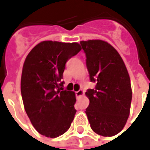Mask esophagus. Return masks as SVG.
<instances>
[{
    "label": "esophagus",
    "instance_id": "esophagus-1",
    "mask_svg": "<svg viewBox=\"0 0 150 150\" xmlns=\"http://www.w3.org/2000/svg\"><path fill=\"white\" fill-rule=\"evenodd\" d=\"M75 94H76V97H77V98H81L82 96L84 94V92L82 89H79L78 91H77L76 93H75Z\"/></svg>",
    "mask_w": 150,
    "mask_h": 150
}]
</instances>
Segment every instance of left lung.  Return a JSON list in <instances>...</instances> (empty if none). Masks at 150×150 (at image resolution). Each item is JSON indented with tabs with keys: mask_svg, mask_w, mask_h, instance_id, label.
Masks as SVG:
<instances>
[{
	"mask_svg": "<svg viewBox=\"0 0 150 150\" xmlns=\"http://www.w3.org/2000/svg\"><path fill=\"white\" fill-rule=\"evenodd\" d=\"M90 81L89 106L86 114L91 129L104 137L116 135L124 129L132 100L129 75L124 61L110 44L101 40L82 41Z\"/></svg>",
	"mask_w": 150,
	"mask_h": 150,
	"instance_id": "8db88e82",
	"label": "left lung"
}]
</instances>
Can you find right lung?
Wrapping results in <instances>:
<instances>
[{"instance_id": "1", "label": "right lung", "mask_w": 150, "mask_h": 150, "mask_svg": "<svg viewBox=\"0 0 150 150\" xmlns=\"http://www.w3.org/2000/svg\"><path fill=\"white\" fill-rule=\"evenodd\" d=\"M80 51L77 42L44 41L25 60L21 80L23 104L33 127L46 137L63 134L77 112L75 93L63 89L62 77L67 60Z\"/></svg>"}]
</instances>
